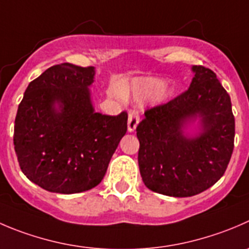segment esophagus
<instances>
[{"mask_svg":"<svg viewBox=\"0 0 249 249\" xmlns=\"http://www.w3.org/2000/svg\"><path fill=\"white\" fill-rule=\"evenodd\" d=\"M140 117L136 112L134 110H130L129 112V118H127V130L129 132H134L136 130L137 125H139Z\"/></svg>","mask_w":249,"mask_h":249,"instance_id":"obj_1","label":"esophagus"}]
</instances>
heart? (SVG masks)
<instances>
[{
    "instance_id": "obj_1",
    "label": "heart",
    "mask_w": 249,
    "mask_h": 249,
    "mask_svg": "<svg viewBox=\"0 0 249 249\" xmlns=\"http://www.w3.org/2000/svg\"><path fill=\"white\" fill-rule=\"evenodd\" d=\"M131 93L135 100L142 101L149 97L156 105L165 102L171 95V88L168 84L163 83L160 79H142L136 81L131 88Z\"/></svg>"
}]
</instances>
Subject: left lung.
Returning a JSON list of instances; mask_svg holds the SVG:
<instances>
[{
	"mask_svg": "<svg viewBox=\"0 0 249 249\" xmlns=\"http://www.w3.org/2000/svg\"><path fill=\"white\" fill-rule=\"evenodd\" d=\"M189 90L147 109L137 126L139 166L147 189L171 197L206 191L225 173L233 151L235 118L229 93L211 69L194 66ZM200 120V131L184 130Z\"/></svg>",
	"mask_w": 249,
	"mask_h": 249,
	"instance_id": "8db88e82",
	"label": "left lung"
}]
</instances>
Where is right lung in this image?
Here are the masks:
<instances>
[{"mask_svg":"<svg viewBox=\"0 0 249 249\" xmlns=\"http://www.w3.org/2000/svg\"><path fill=\"white\" fill-rule=\"evenodd\" d=\"M93 67L62 63L26 88L14 122V149L31 182L55 194L88 191L102 181L127 114L95 112Z\"/></svg>","mask_w":249,"mask_h":249,"instance_id":"obj_1","label":"right lung"}]
</instances>
